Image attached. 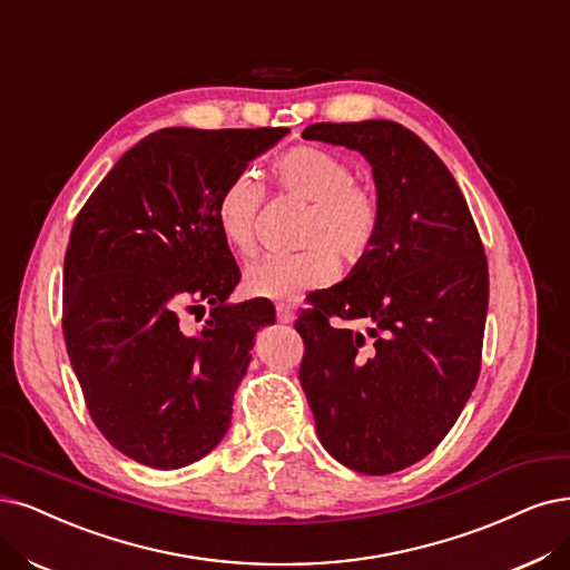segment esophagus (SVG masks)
<instances>
[{"label": "esophagus", "instance_id": "34e87169", "mask_svg": "<svg viewBox=\"0 0 570 570\" xmlns=\"http://www.w3.org/2000/svg\"><path fill=\"white\" fill-rule=\"evenodd\" d=\"M277 320H279V324H291L293 320H296V312H293L291 305L279 303V305H277Z\"/></svg>", "mask_w": 570, "mask_h": 570}]
</instances>
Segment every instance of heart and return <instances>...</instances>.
<instances>
[{
    "label": "heart",
    "instance_id": "obj_1",
    "mask_svg": "<svg viewBox=\"0 0 570 570\" xmlns=\"http://www.w3.org/2000/svg\"><path fill=\"white\" fill-rule=\"evenodd\" d=\"M269 176L282 193L307 202L296 253H274L246 269V288L269 301H293L333 279L338 263L362 265L383 227L375 189L356 183L352 166L324 147L298 145L272 161ZM263 187L250 174L232 176L216 199V220L227 246L250 256Z\"/></svg>",
    "mask_w": 570,
    "mask_h": 570
}]
</instances>
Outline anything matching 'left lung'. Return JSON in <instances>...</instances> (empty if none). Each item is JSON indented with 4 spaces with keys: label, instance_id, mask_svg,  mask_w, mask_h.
<instances>
[{
    "label": "left lung",
    "instance_id": "8db88e82",
    "mask_svg": "<svg viewBox=\"0 0 570 570\" xmlns=\"http://www.w3.org/2000/svg\"><path fill=\"white\" fill-rule=\"evenodd\" d=\"M303 138L366 157L383 227L343 284L307 298L301 385L335 460L392 474L439 446L476 385L489 263L446 164L402 124L322 121ZM333 316L365 328L333 327Z\"/></svg>",
    "mask_w": 570,
    "mask_h": 570
}]
</instances>
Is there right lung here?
Wrapping results in <instances>:
<instances>
[{
    "instance_id": "add662e5",
    "label": "right lung",
    "mask_w": 570,
    "mask_h": 570,
    "mask_svg": "<svg viewBox=\"0 0 570 570\" xmlns=\"http://www.w3.org/2000/svg\"><path fill=\"white\" fill-rule=\"evenodd\" d=\"M288 129H161L112 166L75 218L62 267V335L89 415L140 465L178 470L214 451L265 298L242 279L216 220L223 185ZM212 309L199 332L183 311Z\"/></svg>"
}]
</instances>
